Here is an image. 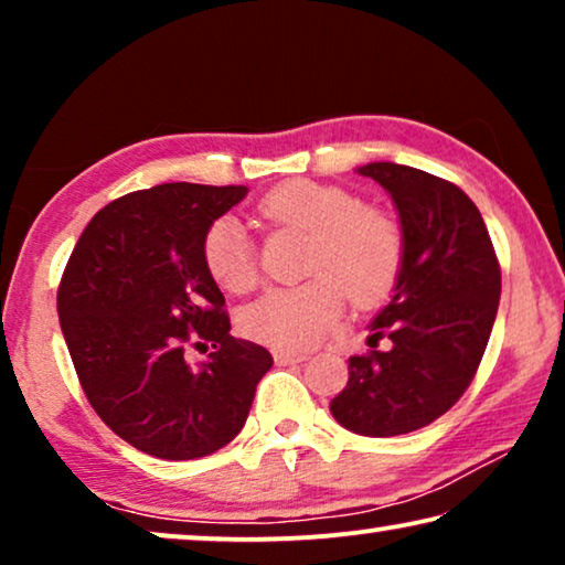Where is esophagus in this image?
I'll use <instances>...</instances> for the list:
<instances>
[{
	"label": "esophagus",
	"instance_id": "1",
	"mask_svg": "<svg viewBox=\"0 0 565 565\" xmlns=\"http://www.w3.org/2000/svg\"><path fill=\"white\" fill-rule=\"evenodd\" d=\"M273 358L277 365H292V362H303L306 354L303 352H290V350H275Z\"/></svg>",
	"mask_w": 565,
	"mask_h": 565
}]
</instances>
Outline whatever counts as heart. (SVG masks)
Masks as SVG:
<instances>
[{
	"instance_id": "b5f03b06",
	"label": "heart",
	"mask_w": 565,
	"mask_h": 565,
	"mask_svg": "<svg viewBox=\"0 0 565 565\" xmlns=\"http://www.w3.org/2000/svg\"><path fill=\"white\" fill-rule=\"evenodd\" d=\"M275 226L311 231L308 275L296 288H277L242 311V331L277 350H306L327 337L344 313L347 296L373 306L396 282L404 259L398 223L381 207L360 205L350 190L313 180H288L259 200ZM207 273L228 292H249L259 280L257 254L242 221L223 215L203 238Z\"/></svg>"
}]
</instances>
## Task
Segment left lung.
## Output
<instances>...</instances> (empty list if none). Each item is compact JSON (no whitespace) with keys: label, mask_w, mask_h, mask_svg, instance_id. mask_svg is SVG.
I'll list each match as a JSON object with an SVG mask.
<instances>
[{"label":"left lung","mask_w":565,"mask_h":565,"mask_svg":"<svg viewBox=\"0 0 565 565\" xmlns=\"http://www.w3.org/2000/svg\"><path fill=\"white\" fill-rule=\"evenodd\" d=\"M358 174L388 192L404 236L391 303L370 323L385 352L350 358V381L331 416L365 437L427 427L473 381L499 311L501 269L489 231L466 192L422 169L370 161Z\"/></svg>","instance_id":"1"}]
</instances>
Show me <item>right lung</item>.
<instances>
[{
    "label": "right lung",
    "instance_id": "obj_1",
    "mask_svg": "<svg viewBox=\"0 0 565 565\" xmlns=\"http://www.w3.org/2000/svg\"><path fill=\"white\" fill-rule=\"evenodd\" d=\"M246 192L192 182L128 192L87 223L61 277V331L92 408L153 458L195 460L228 445L273 367L265 347L228 334L203 259L207 228ZM190 338L214 342L198 369L183 360Z\"/></svg>",
    "mask_w": 565,
    "mask_h": 565
}]
</instances>
